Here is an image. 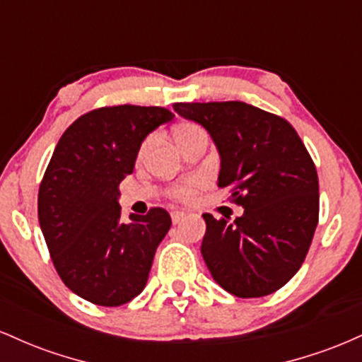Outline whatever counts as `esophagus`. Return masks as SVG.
<instances>
[{
  "mask_svg": "<svg viewBox=\"0 0 362 362\" xmlns=\"http://www.w3.org/2000/svg\"><path fill=\"white\" fill-rule=\"evenodd\" d=\"M184 218H185L184 211H173V213H172V221L175 223V224L180 223Z\"/></svg>",
  "mask_w": 362,
  "mask_h": 362,
  "instance_id": "34e87169",
  "label": "esophagus"
}]
</instances>
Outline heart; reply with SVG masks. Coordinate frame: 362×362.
Wrapping results in <instances>:
<instances>
[{"instance_id": "1", "label": "heart", "mask_w": 362, "mask_h": 362, "mask_svg": "<svg viewBox=\"0 0 362 362\" xmlns=\"http://www.w3.org/2000/svg\"><path fill=\"white\" fill-rule=\"evenodd\" d=\"M202 134H206V131L201 126H197V124H194V122H187V124H182V126L177 129L175 139H177V143H182V141H187L190 138H195V136H202ZM151 141H153V138H148L146 141H144L143 146H141V155L146 151L149 144H151ZM194 190H195V182H185V184H178L173 187L172 195L173 197L185 201V199H189L190 195L194 194Z\"/></svg>"}]
</instances>
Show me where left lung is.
I'll return each mask as SVG.
<instances>
[{"mask_svg": "<svg viewBox=\"0 0 362 362\" xmlns=\"http://www.w3.org/2000/svg\"><path fill=\"white\" fill-rule=\"evenodd\" d=\"M201 124L221 158L218 185L243 214H202L201 252L213 279L238 298L267 296L300 271L318 224V175L288 120L245 102L173 103Z\"/></svg>", "mask_w": 362, "mask_h": 362, "instance_id": "obj_1", "label": "left lung"}]
</instances>
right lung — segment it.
Instances as JSON below:
<instances>
[{
  "instance_id": "add662e5",
  "label": "right lung",
  "mask_w": 362,
  "mask_h": 362,
  "mask_svg": "<svg viewBox=\"0 0 362 362\" xmlns=\"http://www.w3.org/2000/svg\"><path fill=\"white\" fill-rule=\"evenodd\" d=\"M173 117L163 107H102L74 120L54 149L39 189L40 230L62 282L93 305L138 296L172 226L161 207L120 221L119 184L144 138Z\"/></svg>"
}]
</instances>
